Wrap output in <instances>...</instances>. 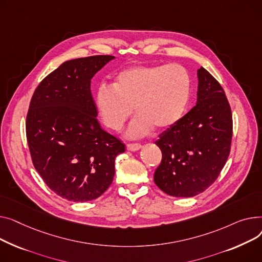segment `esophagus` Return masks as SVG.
Segmentation results:
<instances>
[{
  "mask_svg": "<svg viewBox=\"0 0 262 262\" xmlns=\"http://www.w3.org/2000/svg\"><path fill=\"white\" fill-rule=\"evenodd\" d=\"M142 148V145L140 143H130L127 145V149L129 151H137Z\"/></svg>",
  "mask_w": 262,
  "mask_h": 262,
  "instance_id": "esophagus-1",
  "label": "esophagus"
}]
</instances>
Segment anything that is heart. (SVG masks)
I'll list each match as a JSON object with an SVG mask.
<instances>
[{
	"instance_id": "obj_1",
	"label": "heart",
	"mask_w": 262,
	"mask_h": 262,
	"mask_svg": "<svg viewBox=\"0 0 262 262\" xmlns=\"http://www.w3.org/2000/svg\"><path fill=\"white\" fill-rule=\"evenodd\" d=\"M191 78L179 64H141L121 70L112 86L97 89L95 103L100 119L118 131L133 113L138 115L129 135L138 137L157 130L171 128L185 114L190 99Z\"/></svg>"
}]
</instances>
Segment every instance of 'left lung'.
I'll list each match as a JSON object with an SVG mask.
<instances>
[{"label":"left lung","mask_w":262,"mask_h":262,"mask_svg":"<svg viewBox=\"0 0 262 262\" xmlns=\"http://www.w3.org/2000/svg\"><path fill=\"white\" fill-rule=\"evenodd\" d=\"M198 79L196 104L156 142L162 161L153 179L171 196L205 191L218 179L230 152L233 116L225 92L202 67Z\"/></svg>","instance_id":"1"}]
</instances>
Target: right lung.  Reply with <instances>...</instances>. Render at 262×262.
<instances>
[{
	"label": "right lung",
	"instance_id": "right-lung-1",
	"mask_svg": "<svg viewBox=\"0 0 262 262\" xmlns=\"http://www.w3.org/2000/svg\"><path fill=\"white\" fill-rule=\"evenodd\" d=\"M114 57L66 61L36 88L26 116L27 144L36 170L61 198L86 202L113 182L115 158L125 152L102 130L91 94V79Z\"/></svg>",
	"mask_w": 262,
	"mask_h": 262
}]
</instances>
